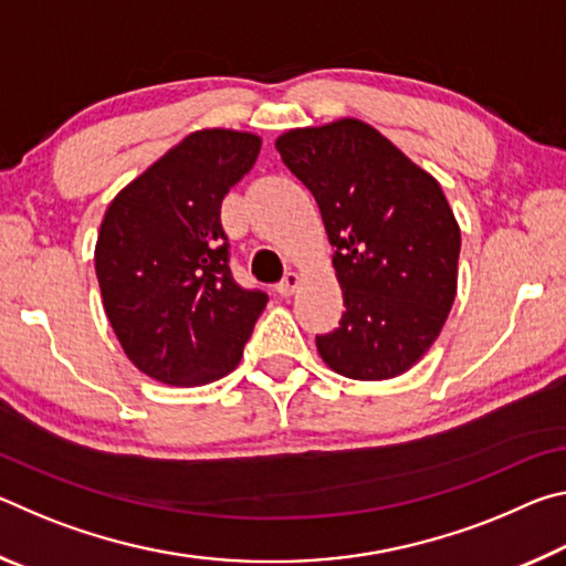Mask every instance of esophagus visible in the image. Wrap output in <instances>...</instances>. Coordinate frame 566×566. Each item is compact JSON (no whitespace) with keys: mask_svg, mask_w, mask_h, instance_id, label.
Masks as SVG:
<instances>
[{"mask_svg":"<svg viewBox=\"0 0 566 566\" xmlns=\"http://www.w3.org/2000/svg\"><path fill=\"white\" fill-rule=\"evenodd\" d=\"M296 284H300V274H296V272H286L284 280H282L280 284H276V292H280L282 296H292L294 290H296Z\"/></svg>","mask_w":566,"mask_h":566,"instance_id":"esophagus-1","label":"esophagus"}]
</instances>
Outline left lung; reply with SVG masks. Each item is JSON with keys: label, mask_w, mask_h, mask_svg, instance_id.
<instances>
[{"label": "left lung", "mask_w": 566, "mask_h": 566, "mask_svg": "<svg viewBox=\"0 0 566 566\" xmlns=\"http://www.w3.org/2000/svg\"><path fill=\"white\" fill-rule=\"evenodd\" d=\"M276 151L317 199L347 306L317 334L322 359L364 381L415 367L457 294L462 237L442 187L359 119L292 129Z\"/></svg>", "instance_id": "1"}]
</instances>
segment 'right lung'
I'll list each match as a JSON object with an SVG mask.
<instances>
[{
  "label": "right lung",
  "mask_w": 566,
  "mask_h": 566,
  "mask_svg": "<svg viewBox=\"0 0 566 566\" xmlns=\"http://www.w3.org/2000/svg\"><path fill=\"white\" fill-rule=\"evenodd\" d=\"M260 137L189 134L124 187L99 229L104 312L134 367L171 387L232 371L270 296L229 266L222 199L260 157Z\"/></svg>",
  "instance_id": "obj_1"
}]
</instances>
